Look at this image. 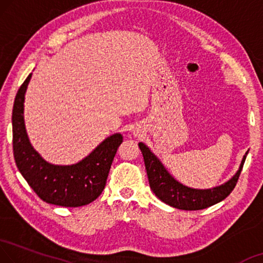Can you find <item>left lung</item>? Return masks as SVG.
<instances>
[{
  "instance_id": "8db88e82",
  "label": "left lung",
  "mask_w": 263,
  "mask_h": 263,
  "mask_svg": "<svg viewBox=\"0 0 263 263\" xmlns=\"http://www.w3.org/2000/svg\"><path fill=\"white\" fill-rule=\"evenodd\" d=\"M139 147L142 152L145 171H147L149 185L153 193L171 207L182 211H200L219 203L227 197L234 188L243 167L248 152L241 161L239 171L227 182L209 189H195L180 183L168 173L162 162L144 143L140 142Z\"/></svg>"
}]
</instances>
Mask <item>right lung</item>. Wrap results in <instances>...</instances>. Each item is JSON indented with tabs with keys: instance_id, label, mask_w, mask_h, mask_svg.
Instances as JSON below:
<instances>
[{
	"instance_id": "obj_1",
	"label": "right lung",
	"mask_w": 263,
	"mask_h": 263,
	"mask_svg": "<svg viewBox=\"0 0 263 263\" xmlns=\"http://www.w3.org/2000/svg\"><path fill=\"white\" fill-rule=\"evenodd\" d=\"M31 75L16 94L13 107V149L20 173L44 202L61 207L89 204L103 192L112 160L123 137L115 133L104 139L89 155L74 164H52L35 151L24 124V95Z\"/></svg>"
}]
</instances>
